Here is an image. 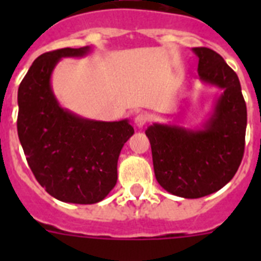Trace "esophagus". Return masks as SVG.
Listing matches in <instances>:
<instances>
[{
  "instance_id": "1",
  "label": "esophagus",
  "mask_w": 261,
  "mask_h": 261,
  "mask_svg": "<svg viewBox=\"0 0 261 261\" xmlns=\"http://www.w3.org/2000/svg\"><path fill=\"white\" fill-rule=\"evenodd\" d=\"M149 119H150V117H149V115L145 114V112H140V114L136 115L135 124L138 126V128H142V126H144L145 124L149 121Z\"/></svg>"
}]
</instances>
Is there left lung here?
Masks as SVG:
<instances>
[{
	"label": "left lung",
	"instance_id": "8db88e82",
	"mask_svg": "<svg viewBox=\"0 0 261 261\" xmlns=\"http://www.w3.org/2000/svg\"><path fill=\"white\" fill-rule=\"evenodd\" d=\"M199 57V78L223 90L201 129L153 124L145 130L151 145L156 181L167 192L199 199L220 191L238 171L244 154L247 107L241 82L225 60L205 47Z\"/></svg>",
	"mask_w": 261,
	"mask_h": 261
}]
</instances>
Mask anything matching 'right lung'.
<instances>
[{
    "label": "right lung",
    "mask_w": 261,
    "mask_h": 261,
    "mask_svg": "<svg viewBox=\"0 0 261 261\" xmlns=\"http://www.w3.org/2000/svg\"><path fill=\"white\" fill-rule=\"evenodd\" d=\"M90 47L43 53L18 89V137L36 180L55 199L95 204L117 180V159L135 133L128 120L95 121L60 107L50 75L62 57H82Z\"/></svg>",
    "instance_id": "obj_1"
}]
</instances>
